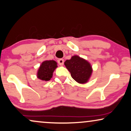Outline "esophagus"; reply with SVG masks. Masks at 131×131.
Masks as SVG:
<instances>
[{"mask_svg":"<svg viewBox=\"0 0 131 131\" xmlns=\"http://www.w3.org/2000/svg\"><path fill=\"white\" fill-rule=\"evenodd\" d=\"M58 61V63L60 64V66H62L64 64V60L63 59H59V60L57 61Z\"/></svg>","mask_w":131,"mask_h":131,"instance_id":"obj_1","label":"esophagus"}]
</instances>
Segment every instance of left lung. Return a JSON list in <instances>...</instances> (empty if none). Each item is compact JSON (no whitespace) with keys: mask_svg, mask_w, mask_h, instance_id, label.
Returning a JSON list of instances; mask_svg holds the SVG:
<instances>
[{"mask_svg":"<svg viewBox=\"0 0 131 131\" xmlns=\"http://www.w3.org/2000/svg\"><path fill=\"white\" fill-rule=\"evenodd\" d=\"M64 65L72 78L78 83L84 84L89 81L93 70L91 64L87 60L78 55H74L70 60H66Z\"/></svg>","mask_w":131,"mask_h":131,"instance_id":"8db88e82","label":"left lung"}]
</instances>
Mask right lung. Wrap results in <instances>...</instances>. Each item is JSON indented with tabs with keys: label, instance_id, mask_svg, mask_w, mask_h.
Segmentation results:
<instances>
[{
	"label": "right lung",
	"instance_id": "add662e5",
	"mask_svg": "<svg viewBox=\"0 0 131 131\" xmlns=\"http://www.w3.org/2000/svg\"><path fill=\"white\" fill-rule=\"evenodd\" d=\"M57 62L54 60H46L42 62L37 72V78L43 81H49L57 68Z\"/></svg>",
	"mask_w": 131,
	"mask_h": 131
}]
</instances>
